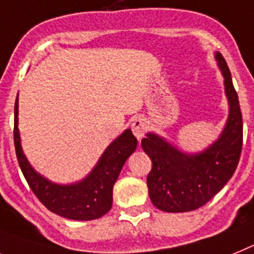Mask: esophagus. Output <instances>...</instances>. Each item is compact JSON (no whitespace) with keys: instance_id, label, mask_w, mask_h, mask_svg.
I'll return each mask as SVG.
<instances>
[{"instance_id":"esophagus-1","label":"esophagus","mask_w":254,"mask_h":254,"mask_svg":"<svg viewBox=\"0 0 254 254\" xmlns=\"http://www.w3.org/2000/svg\"><path fill=\"white\" fill-rule=\"evenodd\" d=\"M131 130H133L134 135L140 139V138L143 137L144 133L147 130V125L144 123L143 119H140V117H137V119H134L133 123H131Z\"/></svg>"}]
</instances>
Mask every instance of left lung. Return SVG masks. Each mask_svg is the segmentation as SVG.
Instances as JSON below:
<instances>
[{
	"label": "left lung",
	"instance_id": "left-lung-1",
	"mask_svg": "<svg viewBox=\"0 0 254 254\" xmlns=\"http://www.w3.org/2000/svg\"><path fill=\"white\" fill-rule=\"evenodd\" d=\"M217 61L225 77L230 115L217 142L199 155H185L155 134L142 139V148L152 161L147 176L152 204L164 212L180 213L205 205L235 173L243 148V117L231 73L222 54Z\"/></svg>",
	"mask_w": 254,
	"mask_h": 254
}]
</instances>
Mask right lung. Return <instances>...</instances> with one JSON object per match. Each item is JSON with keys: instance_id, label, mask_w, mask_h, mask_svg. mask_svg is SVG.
Masks as SVG:
<instances>
[{"instance_id": "right-lung-1", "label": "right lung", "mask_w": 254, "mask_h": 254, "mask_svg": "<svg viewBox=\"0 0 254 254\" xmlns=\"http://www.w3.org/2000/svg\"><path fill=\"white\" fill-rule=\"evenodd\" d=\"M14 144L19 167L25 181L37 199L50 212L68 219L90 221L99 218L110 212L112 206V191L117 177L127 159L137 148V138L130 129L124 131L120 137L107 147L97 167L84 181L59 186L42 178L29 165L20 147L18 129V98L14 108Z\"/></svg>"}]
</instances>
